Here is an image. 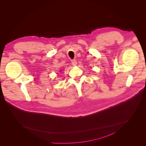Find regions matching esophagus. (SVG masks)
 <instances>
[{
    "label": "esophagus",
    "instance_id": "obj_1",
    "mask_svg": "<svg viewBox=\"0 0 146 146\" xmlns=\"http://www.w3.org/2000/svg\"><path fill=\"white\" fill-rule=\"evenodd\" d=\"M71 62H72V64L73 66H76L77 64V61L75 59H73L71 60Z\"/></svg>",
    "mask_w": 146,
    "mask_h": 146
}]
</instances>
